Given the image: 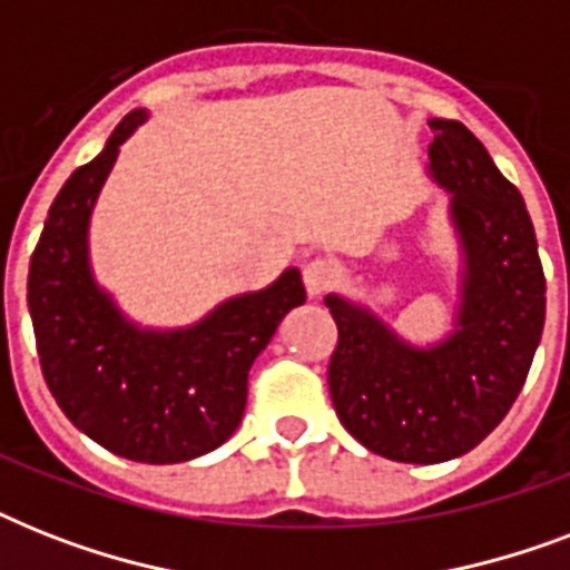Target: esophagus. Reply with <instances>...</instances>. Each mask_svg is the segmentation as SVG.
Here are the masks:
<instances>
[{
    "mask_svg": "<svg viewBox=\"0 0 570 570\" xmlns=\"http://www.w3.org/2000/svg\"><path fill=\"white\" fill-rule=\"evenodd\" d=\"M337 281V268L331 259H311L307 266H304V286H307V295L311 298H320L334 286Z\"/></svg>",
    "mask_w": 570,
    "mask_h": 570,
    "instance_id": "34e87169",
    "label": "esophagus"
}]
</instances>
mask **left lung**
Here are the masks:
<instances>
[{"label": "left lung", "instance_id": "obj_1", "mask_svg": "<svg viewBox=\"0 0 570 570\" xmlns=\"http://www.w3.org/2000/svg\"><path fill=\"white\" fill-rule=\"evenodd\" d=\"M429 171L452 195L464 250L455 331L432 348L396 337L361 304L328 295L337 348L328 390L340 423L375 455L459 459L509 414L544 328V268L521 191L459 120H429Z\"/></svg>", "mask_w": 570, "mask_h": 570}]
</instances>
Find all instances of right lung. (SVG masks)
<instances>
[{"label": "right lung", "mask_w": 570, "mask_h": 570, "mask_svg": "<svg viewBox=\"0 0 570 570\" xmlns=\"http://www.w3.org/2000/svg\"><path fill=\"white\" fill-rule=\"evenodd\" d=\"M129 111L94 163L70 174L31 254L29 313L49 393L67 420L115 455L177 464L222 446L242 420L248 370L286 313L304 304L289 268L259 293L236 295L180 331H145L94 284L88 222L118 159L145 120Z\"/></svg>", "instance_id": "add662e5"}]
</instances>
